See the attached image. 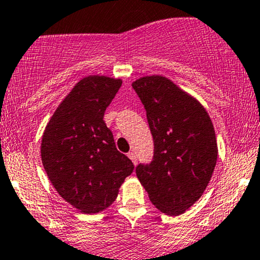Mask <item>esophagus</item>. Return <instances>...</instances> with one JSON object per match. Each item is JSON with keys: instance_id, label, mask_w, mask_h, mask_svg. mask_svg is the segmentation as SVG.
I'll return each mask as SVG.
<instances>
[{"instance_id": "obj_1", "label": "esophagus", "mask_w": 260, "mask_h": 260, "mask_svg": "<svg viewBox=\"0 0 260 260\" xmlns=\"http://www.w3.org/2000/svg\"><path fill=\"white\" fill-rule=\"evenodd\" d=\"M128 158H129L131 160L133 161V164H135V165L137 164V156H136V154H135V153H132V152L128 153Z\"/></svg>"}]
</instances>
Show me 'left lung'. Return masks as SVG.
Instances as JSON below:
<instances>
[{"label":"left lung","instance_id":"1","mask_svg":"<svg viewBox=\"0 0 260 260\" xmlns=\"http://www.w3.org/2000/svg\"><path fill=\"white\" fill-rule=\"evenodd\" d=\"M147 111L154 141L150 164L136 168L152 204L178 216L189 210L212 178L217 142L212 121L195 98L165 76L139 78L132 84Z\"/></svg>","mask_w":260,"mask_h":260}]
</instances>
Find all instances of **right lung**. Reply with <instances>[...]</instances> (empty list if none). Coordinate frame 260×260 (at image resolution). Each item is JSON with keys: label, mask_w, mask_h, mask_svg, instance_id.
I'll return each mask as SVG.
<instances>
[{"label": "right lung", "mask_w": 260, "mask_h": 260, "mask_svg": "<svg viewBox=\"0 0 260 260\" xmlns=\"http://www.w3.org/2000/svg\"><path fill=\"white\" fill-rule=\"evenodd\" d=\"M121 79H81L48 122L42 138V162L59 195L80 212L98 213L113 204L133 162L117 150L104 121Z\"/></svg>", "instance_id": "add662e5"}]
</instances>
